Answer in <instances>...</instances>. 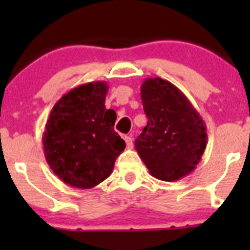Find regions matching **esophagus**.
<instances>
[{
    "label": "esophagus",
    "mask_w": 250,
    "mask_h": 250,
    "mask_svg": "<svg viewBox=\"0 0 250 250\" xmlns=\"http://www.w3.org/2000/svg\"><path fill=\"white\" fill-rule=\"evenodd\" d=\"M125 144H127L128 148H133V138L132 137H125Z\"/></svg>",
    "instance_id": "esophagus-1"
}]
</instances>
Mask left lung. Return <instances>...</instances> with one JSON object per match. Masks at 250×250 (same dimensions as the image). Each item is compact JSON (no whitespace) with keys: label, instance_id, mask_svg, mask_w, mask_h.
Returning <instances> with one entry per match:
<instances>
[{"label":"left lung","instance_id":"1","mask_svg":"<svg viewBox=\"0 0 250 250\" xmlns=\"http://www.w3.org/2000/svg\"><path fill=\"white\" fill-rule=\"evenodd\" d=\"M140 93L147 125L135 140V150L156 179L179 180L201 161L206 125L185 94L168 81L146 78Z\"/></svg>","mask_w":250,"mask_h":250}]
</instances>
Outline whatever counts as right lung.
<instances>
[{"label": "right lung", "instance_id": "right-lung-1", "mask_svg": "<svg viewBox=\"0 0 250 250\" xmlns=\"http://www.w3.org/2000/svg\"><path fill=\"white\" fill-rule=\"evenodd\" d=\"M107 83H84L62 95L42 137L44 157L60 180L92 188L109 178L125 143L113 129L116 112L105 107Z\"/></svg>", "mask_w": 250, "mask_h": 250}]
</instances>
